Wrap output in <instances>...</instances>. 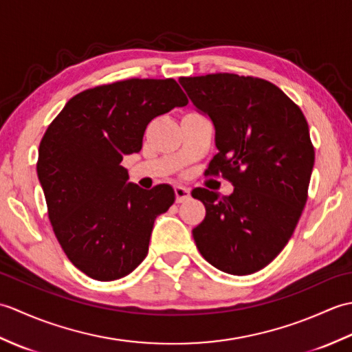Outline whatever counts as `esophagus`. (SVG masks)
<instances>
[{
  "label": "esophagus",
  "mask_w": 352,
  "mask_h": 352,
  "mask_svg": "<svg viewBox=\"0 0 352 352\" xmlns=\"http://www.w3.org/2000/svg\"><path fill=\"white\" fill-rule=\"evenodd\" d=\"M174 192H175L177 203H184V201H188L190 198V189L184 188V186H175Z\"/></svg>",
  "instance_id": "esophagus-1"
}]
</instances>
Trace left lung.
Wrapping results in <instances>:
<instances>
[{"label": "left lung", "instance_id": "obj_1", "mask_svg": "<svg viewBox=\"0 0 352 352\" xmlns=\"http://www.w3.org/2000/svg\"><path fill=\"white\" fill-rule=\"evenodd\" d=\"M198 110L212 119L219 153L208 164L234 190L219 197L197 188L206 218L192 230L208 263L233 275L267 266L289 242L307 203L315 148L301 109L257 77H182Z\"/></svg>", "mask_w": 352, "mask_h": 352}]
</instances>
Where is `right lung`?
I'll use <instances>...</instances> for the list:
<instances>
[{"instance_id": "add662e5", "label": "right lung", "mask_w": 352, "mask_h": 352, "mask_svg": "<svg viewBox=\"0 0 352 352\" xmlns=\"http://www.w3.org/2000/svg\"><path fill=\"white\" fill-rule=\"evenodd\" d=\"M175 80L130 78L77 94L39 145L37 177L54 234L71 263L98 281L122 278L148 254L154 221L174 204L168 184L126 183L155 116L188 104Z\"/></svg>"}]
</instances>
